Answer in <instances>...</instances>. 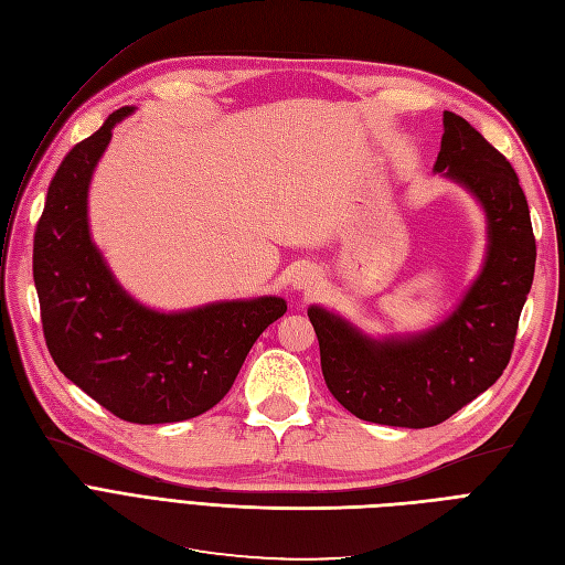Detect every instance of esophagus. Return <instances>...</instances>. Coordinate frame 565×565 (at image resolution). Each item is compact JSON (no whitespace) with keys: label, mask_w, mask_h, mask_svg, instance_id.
<instances>
[{"label":"esophagus","mask_w":565,"mask_h":565,"mask_svg":"<svg viewBox=\"0 0 565 565\" xmlns=\"http://www.w3.org/2000/svg\"><path fill=\"white\" fill-rule=\"evenodd\" d=\"M311 285H313V276H311V273H301V276L297 278V287H299V289H311Z\"/></svg>","instance_id":"34e87169"}]
</instances>
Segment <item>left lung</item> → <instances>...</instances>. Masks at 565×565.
Returning a JSON list of instances; mask_svg holds the SVG:
<instances>
[{"label":"left lung","mask_w":565,"mask_h":565,"mask_svg":"<svg viewBox=\"0 0 565 565\" xmlns=\"http://www.w3.org/2000/svg\"><path fill=\"white\" fill-rule=\"evenodd\" d=\"M443 127L434 169L481 200L490 237L481 276L457 311L419 337L374 341L320 306L309 309L324 384L374 424L436 426L498 382L535 276V235L514 167L465 117L446 110Z\"/></svg>","instance_id":"obj_1"}]
</instances>
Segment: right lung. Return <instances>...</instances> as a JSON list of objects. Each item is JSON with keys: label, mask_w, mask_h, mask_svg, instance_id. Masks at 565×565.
<instances>
[{"label": "right lung", "mask_w": 565, "mask_h": 565, "mask_svg": "<svg viewBox=\"0 0 565 565\" xmlns=\"http://www.w3.org/2000/svg\"><path fill=\"white\" fill-rule=\"evenodd\" d=\"M131 110H115L63 158L38 221L32 276L46 349L67 380L125 422H183L226 396L287 303L262 297L158 313L115 282L89 237L87 191L113 127Z\"/></svg>", "instance_id": "add662e5"}]
</instances>
